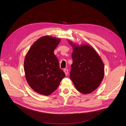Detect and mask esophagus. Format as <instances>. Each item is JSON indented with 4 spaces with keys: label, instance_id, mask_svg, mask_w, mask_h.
<instances>
[{
    "label": "esophagus",
    "instance_id": "obj_1",
    "mask_svg": "<svg viewBox=\"0 0 126 126\" xmlns=\"http://www.w3.org/2000/svg\"><path fill=\"white\" fill-rule=\"evenodd\" d=\"M63 71L64 72V74H65L66 76H67L68 75V70L67 69H64Z\"/></svg>",
    "mask_w": 126,
    "mask_h": 126
}]
</instances>
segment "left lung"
<instances>
[{"label":"left lung","instance_id":"left-lung-1","mask_svg":"<svg viewBox=\"0 0 126 126\" xmlns=\"http://www.w3.org/2000/svg\"><path fill=\"white\" fill-rule=\"evenodd\" d=\"M68 42L72 47L70 78L80 93L88 94L100 85L104 77V64L95 49L85 44L79 45L71 40Z\"/></svg>","mask_w":126,"mask_h":126}]
</instances>
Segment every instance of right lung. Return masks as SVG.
<instances>
[{
    "label": "right lung",
    "instance_id": "1",
    "mask_svg": "<svg viewBox=\"0 0 126 126\" xmlns=\"http://www.w3.org/2000/svg\"><path fill=\"white\" fill-rule=\"evenodd\" d=\"M60 40L58 38L43 36L34 42L26 54L24 60L26 81L38 94L50 95L65 77L54 52Z\"/></svg>",
    "mask_w": 126,
    "mask_h": 126
}]
</instances>
